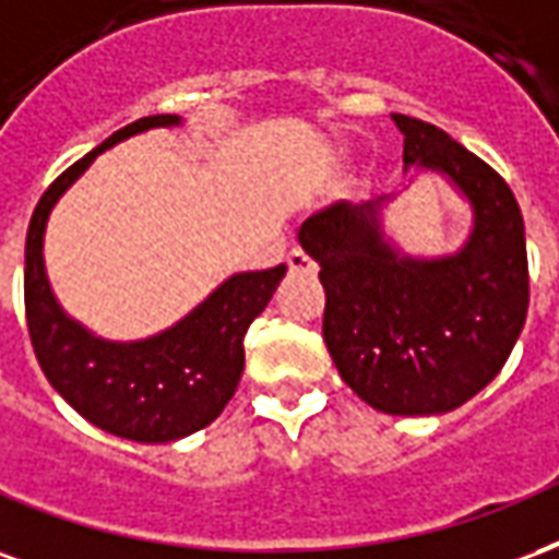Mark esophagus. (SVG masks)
<instances>
[{"label": "esophagus", "mask_w": 559, "mask_h": 559, "mask_svg": "<svg viewBox=\"0 0 559 559\" xmlns=\"http://www.w3.org/2000/svg\"><path fill=\"white\" fill-rule=\"evenodd\" d=\"M285 264L292 267V271H312V259H309L304 250H292L285 255Z\"/></svg>", "instance_id": "1"}]
</instances>
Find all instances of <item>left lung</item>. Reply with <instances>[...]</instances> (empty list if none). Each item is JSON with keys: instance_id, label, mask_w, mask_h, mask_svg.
I'll use <instances>...</instances> for the list:
<instances>
[{"instance_id": "left-lung-1", "label": "left lung", "mask_w": 559, "mask_h": 559, "mask_svg": "<svg viewBox=\"0 0 559 559\" xmlns=\"http://www.w3.org/2000/svg\"><path fill=\"white\" fill-rule=\"evenodd\" d=\"M405 163L438 169L474 207V231L447 259H408L384 240L378 205L309 217L297 238L319 262L324 342L342 381L396 417L447 414L495 378L521 336L531 274L521 207L509 185L429 121L393 116Z\"/></svg>"}]
</instances>
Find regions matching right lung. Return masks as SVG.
I'll use <instances>...</instances> for the list:
<instances>
[{
    "label": "right lung",
    "mask_w": 559,
    "mask_h": 559,
    "mask_svg": "<svg viewBox=\"0 0 559 559\" xmlns=\"http://www.w3.org/2000/svg\"><path fill=\"white\" fill-rule=\"evenodd\" d=\"M178 121V116H145L116 130L47 187L26 231L23 297L28 340L40 369L76 414L97 429L140 443L178 441L219 417L243 372V333L262 316L285 276V264L235 274L175 328L128 345L97 340L56 304L40 247L59 195L104 148L140 130L173 128Z\"/></svg>",
    "instance_id": "1"
}]
</instances>
